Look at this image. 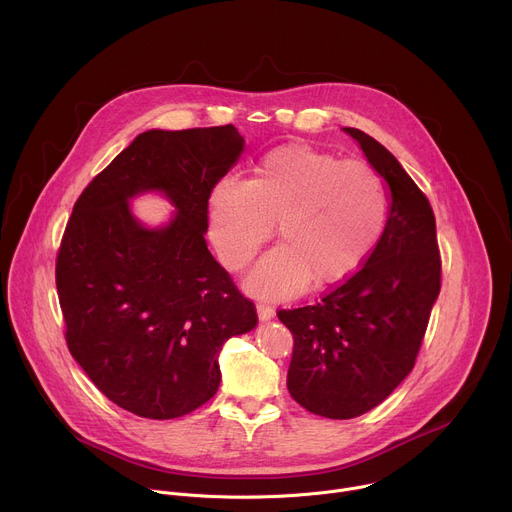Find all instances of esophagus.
<instances>
[{
    "label": "esophagus",
    "mask_w": 512,
    "mask_h": 512,
    "mask_svg": "<svg viewBox=\"0 0 512 512\" xmlns=\"http://www.w3.org/2000/svg\"><path fill=\"white\" fill-rule=\"evenodd\" d=\"M257 316L261 322L265 320H271L275 316V310L271 306H265V304H257Z\"/></svg>",
    "instance_id": "1"
}]
</instances>
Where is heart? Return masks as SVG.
<instances>
[{
    "label": "heart",
    "mask_w": 512,
    "mask_h": 512,
    "mask_svg": "<svg viewBox=\"0 0 512 512\" xmlns=\"http://www.w3.org/2000/svg\"><path fill=\"white\" fill-rule=\"evenodd\" d=\"M386 210L384 183L367 163L304 145L265 153L247 181L224 177L208 196L210 237L232 269L253 259L277 222L282 245L249 275V288L269 298L349 277L378 243Z\"/></svg>",
    "instance_id": "1"
}]
</instances>
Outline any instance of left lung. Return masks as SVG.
<instances>
[{"instance_id": "1", "label": "left lung", "mask_w": 512, "mask_h": 512, "mask_svg": "<svg viewBox=\"0 0 512 512\" xmlns=\"http://www.w3.org/2000/svg\"><path fill=\"white\" fill-rule=\"evenodd\" d=\"M388 183L382 237L365 265L314 306L280 310L294 335L288 390L308 412L353 418L410 374L441 290L435 214L427 196L376 138L343 128Z\"/></svg>"}]
</instances>
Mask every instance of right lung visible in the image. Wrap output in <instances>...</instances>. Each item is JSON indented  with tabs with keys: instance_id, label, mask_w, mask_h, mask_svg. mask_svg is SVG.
Here are the masks:
<instances>
[{
	"instance_id": "add662e5",
	"label": "right lung",
	"mask_w": 512,
	"mask_h": 512,
	"mask_svg": "<svg viewBox=\"0 0 512 512\" xmlns=\"http://www.w3.org/2000/svg\"><path fill=\"white\" fill-rule=\"evenodd\" d=\"M245 151L226 126L147 130L94 177L73 206L57 257L67 345L120 408L155 421L196 410L220 386L222 345L257 327L251 300L206 245L208 196ZM161 193L159 227L129 202Z\"/></svg>"
}]
</instances>
